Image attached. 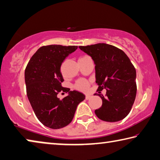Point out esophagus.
<instances>
[{
  "instance_id": "34e87169",
  "label": "esophagus",
  "mask_w": 160,
  "mask_h": 160,
  "mask_svg": "<svg viewBox=\"0 0 160 160\" xmlns=\"http://www.w3.org/2000/svg\"><path fill=\"white\" fill-rule=\"evenodd\" d=\"M91 98V95H86V100H88V99H90Z\"/></svg>"
}]
</instances>
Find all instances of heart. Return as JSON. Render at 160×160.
<instances>
[{"label": "heart", "mask_w": 160, "mask_h": 160, "mask_svg": "<svg viewBox=\"0 0 160 160\" xmlns=\"http://www.w3.org/2000/svg\"><path fill=\"white\" fill-rule=\"evenodd\" d=\"M86 57V56L82 57H81L80 59H83ZM88 86H89V83H88L87 81H86L84 79H80L76 82L75 85H74V88L78 91H86L88 88Z\"/></svg>", "instance_id": "1"}]
</instances>
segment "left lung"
<instances>
[{
  "mask_svg": "<svg viewBox=\"0 0 160 160\" xmlns=\"http://www.w3.org/2000/svg\"><path fill=\"white\" fill-rule=\"evenodd\" d=\"M95 64L97 91L106 90V96L98 94L102 106L95 113L106 122H117L126 117L134 103L137 85L136 70L125 52L105 43L80 46ZM96 93H95L96 95Z\"/></svg>",
  "mask_w": 160,
  "mask_h": 160,
  "instance_id": "8db88e82",
  "label": "left lung"
}]
</instances>
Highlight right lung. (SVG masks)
<instances>
[{
	"label": "right lung",
	"instance_id": "1",
	"mask_svg": "<svg viewBox=\"0 0 160 160\" xmlns=\"http://www.w3.org/2000/svg\"><path fill=\"white\" fill-rule=\"evenodd\" d=\"M77 48L59 44L41 47L26 67L25 81L28 100L38 120L52 129L69 125L78 103L85 99L82 93L62 86L64 78L61 65ZM60 92H68V96L59 99L57 94Z\"/></svg>",
	"mask_w": 160,
	"mask_h": 160
}]
</instances>
